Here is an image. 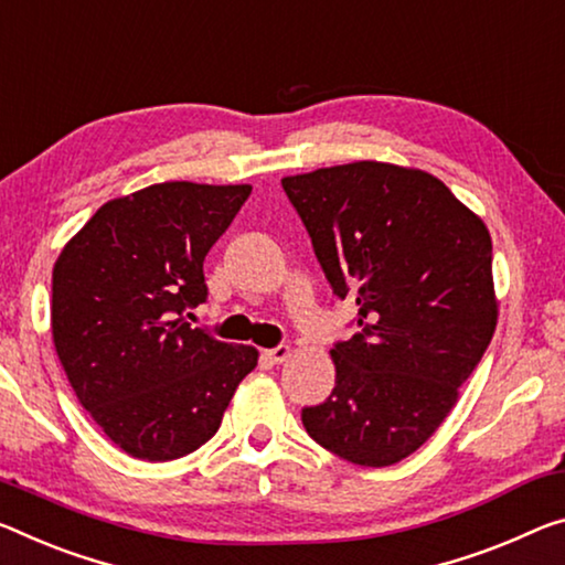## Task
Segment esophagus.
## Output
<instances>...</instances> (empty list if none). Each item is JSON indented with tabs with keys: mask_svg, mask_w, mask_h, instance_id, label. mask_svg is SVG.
<instances>
[{
	"mask_svg": "<svg viewBox=\"0 0 565 565\" xmlns=\"http://www.w3.org/2000/svg\"><path fill=\"white\" fill-rule=\"evenodd\" d=\"M264 356L271 364H281V362H286L291 356V347L289 344H279V347H274V349H266Z\"/></svg>",
	"mask_w": 565,
	"mask_h": 565,
	"instance_id": "esophagus-1",
	"label": "esophagus"
}]
</instances>
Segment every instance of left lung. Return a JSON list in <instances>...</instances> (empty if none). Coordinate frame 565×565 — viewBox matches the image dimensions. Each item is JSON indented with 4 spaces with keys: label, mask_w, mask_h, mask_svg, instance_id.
<instances>
[{
    "label": "left lung",
    "mask_w": 565,
    "mask_h": 565,
    "mask_svg": "<svg viewBox=\"0 0 565 565\" xmlns=\"http://www.w3.org/2000/svg\"><path fill=\"white\" fill-rule=\"evenodd\" d=\"M281 185L362 327L329 352L337 384L301 423L339 458L387 468L435 435L495 331L488 226L417 168L356 160Z\"/></svg>",
    "instance_id": "1"
}]
</instances>
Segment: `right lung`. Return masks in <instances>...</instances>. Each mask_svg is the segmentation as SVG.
Instances as JSON below:
<instances>
[{
    "label": "right lung",
    "mask_w": 565,
    "mask_h": 565,
    "mask_svg": "<svg viewBox=\"0 0 565 565\" xmlns=\"http://www.w3.org/2000/svg\"><path fill=\"white\" fill-rule=\"evenodd\" d=\"M250 185L168 181L97 209L52 268V342L97 427L132 458L209 443L258 352L191 327L203 258Z\"/></svg>",
    "instance_id": "obj_1"
}]
</instances>
